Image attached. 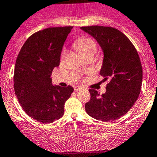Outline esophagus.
Masks as SVG:
<instances>
[{
	"label": "esophagus",
	"instance_id": "esophagus-1",
	"mask_svg": "<svg viewBox=\"0 0 157 157\" xmlns=\"http://www.w3.org/2000/svg\"><path fill=\"white\" fill-rule=\"evenodd\" d=\"M74 89H75V91H76V92H77V91H78V90H81L82 89V87H80V86H75V87L74 88Z\"/></svg>",
	"mask_w": 157,
	"mask_h": 157
}]
</instances>
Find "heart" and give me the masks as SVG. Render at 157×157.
Masks as SVG:
<instances>
[{
  "mask_svg": "<svg viewBox=\"0 0 157 157\" xmlns=\"http://www.w3.org/2000/svg\"><path fill=\"white\" fill-rule=\"evenodd\" d=\"M74 45L81 55L89 52L95 53L97 50L96 42L93 39L87 37H83L77 39L75 41Z\"/></svg>",
  "mask_w": 157,
  "mask_h": 157,
  "instance_id": "b5f03b06",
  "label": "heart"
}]
</instances>
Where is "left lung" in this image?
<instances>
[{"instance_id":"1","label":"left lung","mask_w":157,"mask_h":157,"mask_svg":"<svg viewBox=\"0 0 157 157\" xmlns=\"http://www.w3.org/2000/svg\"><path fill=\"white\" fill-rule=\"evenodd\" d=\"M95 38L103 52L100 75L109 80L106 92L100 95L89 89L91 98L86 111L97 120L112 122L124 116L140 95L143 69L136 49L126 35L111 27H81Z\"/></svg>"}]
</instances>
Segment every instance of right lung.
<instances>
[{
    "label": "right lung",
    "instance_id": "right-lung-1",
    "mask_svg": "<svg viewBox=\"0 0 157 157\" xmlns=\"http://www.w3.org/2000/svg\"><path fill=\"white\" fill-rule=\"evenodd\" d=\"M72 27L48 28L33 34L22 46L14 68V88L25 113L51 123L64 115L65 102L74 89L53 86L52 75L60 63L62 47Z\"/></svg>",
    "mask_w": 157,
    "mask_h": 157
}]
</instances>
